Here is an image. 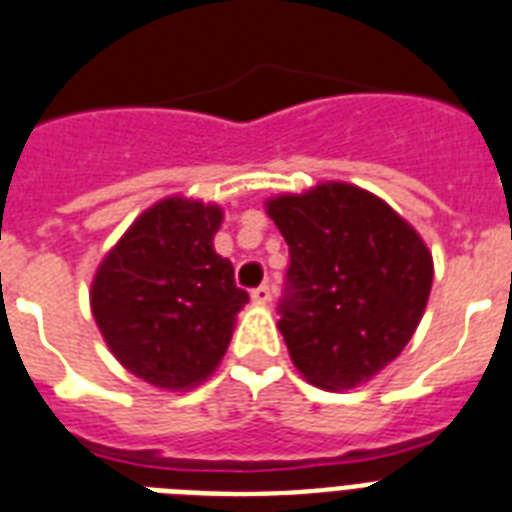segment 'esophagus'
<instances>
[{
  "label": "esophagus",
  "mask_w": 512,
  "mask_h": 512,
  "mask_svg": "<svg viewBox=\"0 0 512 512\" xmlns=\"http://www.w3.org/2000/svg\"><path fill=\"white\" fill-rule=\"evenodd\" d=\"M252 300L263 305L271 303V287H268V284H260L257 289H252Z\"/></svg>",
  "instance_id": "esophagus-1"
}]
</instances>
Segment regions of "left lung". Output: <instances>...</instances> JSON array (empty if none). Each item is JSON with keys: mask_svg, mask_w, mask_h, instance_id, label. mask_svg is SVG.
<instances>
[{"mask_svg": "<svg viewBox=\"0 0 512 512\" xmlns=\"http://www.w3.org/2000/svg\"><path fill=\"white\" fill-rule=\"evenodd\" d=\"M289 247L279 329L316 388L372 380L412 340L433 257L396 209L350 183H321L265 204Z\"/></svg>", "mask_w": 512, "mask_h": 512, "instance_id": "1", "label": "left lung"}]
</instances>
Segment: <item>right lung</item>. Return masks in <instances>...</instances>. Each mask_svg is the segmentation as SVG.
Wrapping results in <instances>:
<instances>
[{"mask_svg": "<svg viewBox=\"0 0 512 512\" xmlns=\"http://www.w3.org/2000/svg\"><path fill=\"white\" fill-rule=\"evenodd\" d=\"M223 209L170 196L103 257L90 305L119 364L148 385L188 390L215 372L249 295L215 252Z\"/></svg>", "mask_w": 512, "mask_h": 512, "instance_id": "add662e5", "label": "right lung"}]
</instances>
